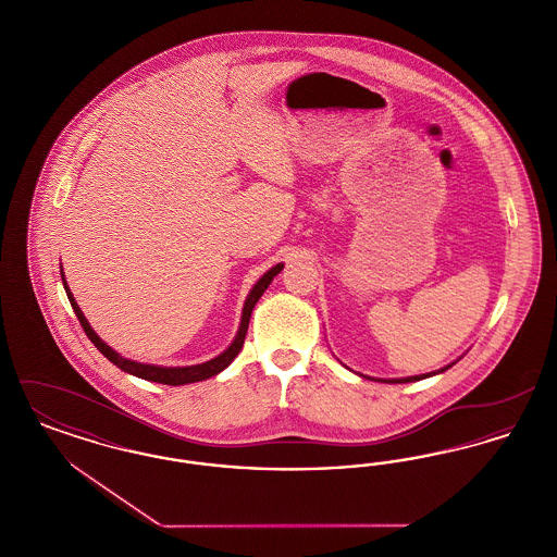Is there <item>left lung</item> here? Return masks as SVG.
<instances>
[{"label":"left lung","instance_id":"8db88e82","mask_svg":"<svg viewBox=\"0 0 557 557\" xmlns=\"http://www.w3.org/2000/svg\"><path fill=\"white\" fill-rule=\"evenodd\" d=\"M453 368V363L447 366V368H441V370L430 371V373H422V375H409V377H393V380H384V377H377V382H384V384H407V382H418V380H424V377H430V375H436V373H443V371L449 370ZM368 377V375H366ZM373 380V377H370Z\"/></svg>","mask_w":557,"mask_h":557}]
</instances>
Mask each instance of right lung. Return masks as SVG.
I'll return each instance as SVG.
<instances>
[{
  "label": "right lung",
  "mask_w": 557,
  "mask_h": 557,
  "mask_svg": "<svg viewBox=\"0 0 557 557\" xmlns=\"http://www.w3.org/2000/svg\"><path fill=\"white\" fill-rule=\"evenodd\" d=\"M284 269V263H277L275 267H271L267 271L265 275L252 286V290L248 294L246 302H244V309H242V319H239L238 334L234 338V343L227 346L219 357H214L207 363H198V366H187V368H160V366H150V363H137L132 359H125L121 357L116 350H112L110 346L94 332V327L89 325V321L83 315V311L73 296V292L69 290V284L64 280V271H62V284H64V290L66 296L71 300V307L75 311V315L79 318L81 327L85 330L87 338L94 343V346H98V350L107 357L108 361H112L116 368H121L132 375H137L141 380H150V382H159V384H169V386H182V384H191V382H200V380H207L216 375L219 371L225 370L236 357H238L242 346H244V338H246V332H248V323H250V315H252V309L255 305L259 302V298L263 296V292L269 288V284L273 282V277Z\"/></svg>",
  "instance_id": "1"
}]
</instances>
